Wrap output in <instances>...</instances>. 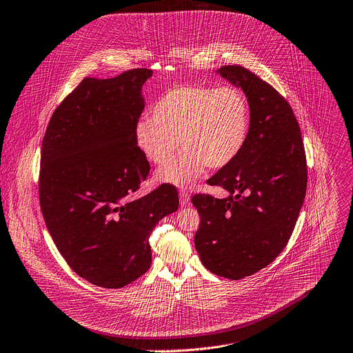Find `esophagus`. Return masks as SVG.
Here are the masks:
<instances>
[{"mask_svg":"<svg viewBox=\"0 0 353 353\" xmlns=\"http://www.w3.org/2000/svg\"><path fill=\"white\" fill-rule=\"evenodd\" d=\"M179 197H180V204H181L183 207H184V205H188V203H190V194H188V191L180 190Z\"/></svg>","mask_w":353,"mask_h":353,"instance_id":"34e87169","label":"esophagus"}]
</instances>
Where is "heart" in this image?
I'll return each mask as SVG.
<instances>
[{
    "instance_id": "1",
    "label": "heart",
    "mask_w": 353,
    "mask_h": 353,
    "mask_svg": "<svg viewBox=\"0 0 353 353\" xmlns=\"http://www.w3.org/2000/svg\"><path fill=\"white\" fill-rule=\"evenodd\" d=\"M152 115L135 126L137 146L149 162L165 165L180 139L184 149L157 172V180L179 187L194 183L207 166L232 163L250 134V107L235 87H174L157 100Z\"/></svg>"
}]
</instances>
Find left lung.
<instances>
[{"label": "left lung", "mask_w": 353, "mask_h": 353, "mask_svg": "<svg viewBox=\"0 0 353 353\" xmlns=\"http://www.w3.org/2000/svg\"><path fill=\"white\" fill-rule=\"evenodd\" d=\"M216 73L245 92L250 134L234 162L208 180L230 196L191 199L201 218L194 245L211 273L241 280L272 263L290 239L305 197L307 160L284 97L242 66H222Z\"/></svg>", "instance_id": "left-lung-1"}]
</instances>
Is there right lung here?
Segmentation results:
<instances>
[{"mask_svg":"<svg viewBox=\"0 0 353 353\" xmlns=\"http://www.w3.org/2000/svg\"><path fill=\"white\" fill-rule=\"evenodd\" d=\"M149 69L85 77L54 110L42 142L39 201L48 231L84 280L121 288L148 272L149 236L179 207L162 184L132 199L150 166L137 146Z\"/></svg>","mask_w":353,"mask_h":353,"instance_id":"right-lung-1","label":"right lung"}]
</instances>
